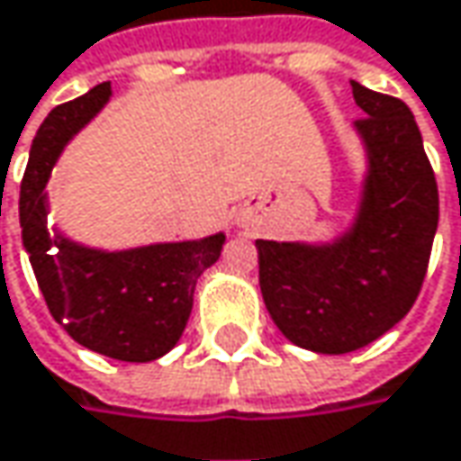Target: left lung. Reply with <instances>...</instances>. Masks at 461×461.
<instances>
[{"instance_id": "8db88e82", "label": "left lung", "mask_w": 461, "mask_h": 461, "mask_svg": "<svg viewBox=\"0 0 461 461\" xmlns=\"http://www.w3.org/2000/svg\"><path fill=\"white\" fill-rule=\"evenodd\" d=\"M363 120L366 179L355 219L331 242L256 240L266 311L292 344L347 355L415 305L438 227V187L410 106L349 80Z\"/></svg>"}]
</instances>
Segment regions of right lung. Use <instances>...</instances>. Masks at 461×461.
I'll return each instance as SVG.
<instances>
[{"label": "right lung", "mask_w": 461, "mask_h": 461, "mask_svg": "<svg viewBox=\"0 0 461 461\" xmlns=\"http://www.w3.org/2000/svg\"><path fill=\"white\" fill-rule=\"evenodd\" d=\"M112 95L101 83L43 120L20 185L23 248L43 300L77 344L122 363H150L175 347L193 311L195 285L224 248V231L185 242L101 250L46 224V182L69 140Z\"/></svg>", "instance_id": "right-lung-1"}]
</instances>
